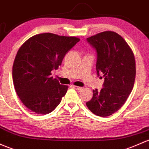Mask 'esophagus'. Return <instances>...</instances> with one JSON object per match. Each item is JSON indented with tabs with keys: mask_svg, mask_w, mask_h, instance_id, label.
Masks as SVG:
<instances>
[{
	"mask_svg": "<svg viewBox=\"0 0 149 149\" xmlns=\"http://www.w3.org/2000/svg\"><path fill=\"white\" fill-rule=\"evenodd\" d=\"M72 87L73 88H75L76 89V90H77V91H80V90H81V89H82V87H79V86H72Z\"/></svg>",
	"mask_w": 149,
	"mask_h": 149,
	"instance_id": "34e87169",
	"label": "esophagus"
}]
</instances>
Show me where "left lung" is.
<instances>
[{
	"label": "left lung",
	"instance_id": "left-lung-1",
	"mask_svg": "<svg viewBox=\"0 0 149 149\" xmlns=\"http://www.w3.org/2000/svg\"><path fill=\"white\" fill-rule=\"evenodd\" d=\"M97 52L96 71L104 77L103 88L93 90L89 110L98 116H109L122 107L129 96L136 78V61L132 50L120 35L103 31L88 38Z\"/></svg>",
	"mask_w": 149,
	"mask_h": 149
}]
</instances>
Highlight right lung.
Masks as SVG:
<instances>
[{
  "label": "right lung",
  "instance_id": "obj_1",
  "mask_svg": "<svg viewBox=\"0 0 149 149\" xmlns=\"http://www.w3.org/2000/svg\"><path fill=\"white\" fill-rule=\"evenodd\" d=\"M80 40L75 36L46 33L28 39L13 65V81L21 102L33 112L49 113L61 103L68 86L51 77L64 56Z\"/></svg>",
  "mask_w": 149,
  "mask_h": 149
}]
</instances>
